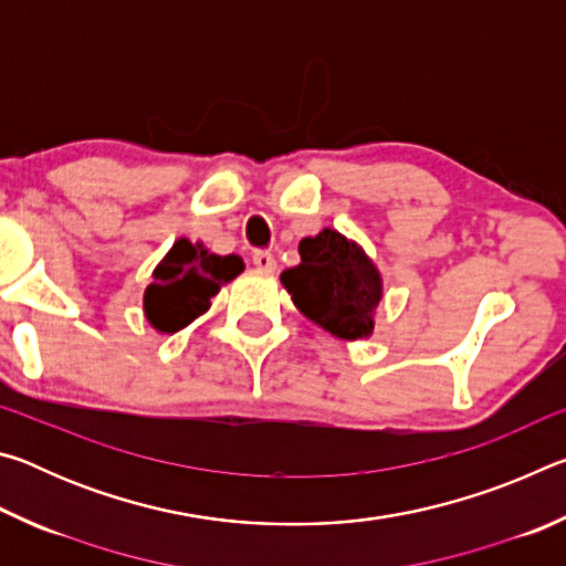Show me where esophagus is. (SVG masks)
<instances>
[{
    "mask_svg": "<svg viewBox=\"0 0 566 566\" xmlns=\"http://www.w3.org/2000/svg\"><path fill=\"white\" fill-rule=\"evenodd\" d=\"M252 262H254L256 270H262V272H274L276 270L274 254L266 252V249H256V252L252 254Z\"/></svg>",
    "mask_w": 566,
    "mask_h": 566,
    "instance_id": "obj_1",
    "label": "esophagus"
}]
</instances>
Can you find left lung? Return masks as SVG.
Returning <instances> with one entry per match:
<instances>
[{
    "label": "left lung",
    "instance_id": "8db88e82",
    "mask_svg": "<svg viewBox=\"0 0 566 566\" xmlns=\"http://www.w3.org/2000/svg\"><path fill=\"white\" fill-rule=\"evenodd\" d=\"M302 262L282 272V284L304 317L339 339H361L375 329L381 276L359 244L337 229L300 242Z\"/></svg>",
    "mask_w": 566,
    "mask_h": 566
}]
</instances>
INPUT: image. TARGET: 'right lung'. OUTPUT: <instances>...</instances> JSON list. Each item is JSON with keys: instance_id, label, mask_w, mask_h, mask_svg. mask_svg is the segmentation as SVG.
Returning a JSON list of instances; mask_svg holds the SVG:
<instances>
[{"instance_id": "1", "label": "right lung", "mask_w": 566, "mask_h": 566, "mask_svg": "<svg viewBox=\"0 0 566 566\" xmlns=\"http://www.w3.org/2000/svg\"><path fill=\"white\" fill-rule=\"evenodd\" d=\"M244 270L242 256H219L202 244L177 239L157 264L145 292V314L157 332L175 334L209 310V300L224 282Z\"/></svg>"}]
</instances>
